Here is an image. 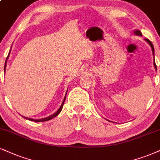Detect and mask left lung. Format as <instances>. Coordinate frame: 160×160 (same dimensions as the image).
Wrapping results in <instances>:
<instances>
[{
	"label": "left lung",
	"instance_id": "left-lung-1",
	"mask_svg": "<svg viewBox=\"0 0 160 160\" xmlns=\"http://www.w3.org/2000/svg\"><path fill=\"white\" fill-rule=\"evenodd\" d=\"M134 33L136 34L137 35L142 36V33H141V32L139 31V30H136V31L134 32ZM145 40H146V41L148 42V43L149 44H150L151 47V48H152V52H153V55H154V48H153V46L152 43H151V42L150 41V40H149L148 39V38H145ZM153 65H154V67H155V68H156V70H157V65H156V63H155V61L153 62Z\"/></svg>",
	"mask_w": 160,
	"mask_h": 160
}]
</instances>
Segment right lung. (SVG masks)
Segmentation results:
<instances>
[{
	"label": "right lung",
	"mask_w": 160,
	"mask_h": 160,
	"mask_svg": "<svg viewBox=\"0 0 160 160\" xmlns=\"http://www.w3.org/2000/svg\"><path fill=\"white\" fill-rule=\"evenodd\" d=\"M9 54H8V56H7V60H6V62H7V58H8V57H9ZM6 62H5V66H4V68H6ZM66 94H67V93H66ZM66 94L65 98H64L63 101H62V103L61 106H60V108L58 109V111H57V112H56V113H54V114L51 115V116H49V117H46V118H43V119H40V120H34V119H31V118H27V117H23V118H25V119H28V120H31V121H34V122H44V121H48V120H52V118H54V117H55L56 116H58V115L60 114V112H61V110H62V106H63L64 102H65V100H66Z\"/></svg>",
	"instance_id": "add662e5"
}]
</instances>
